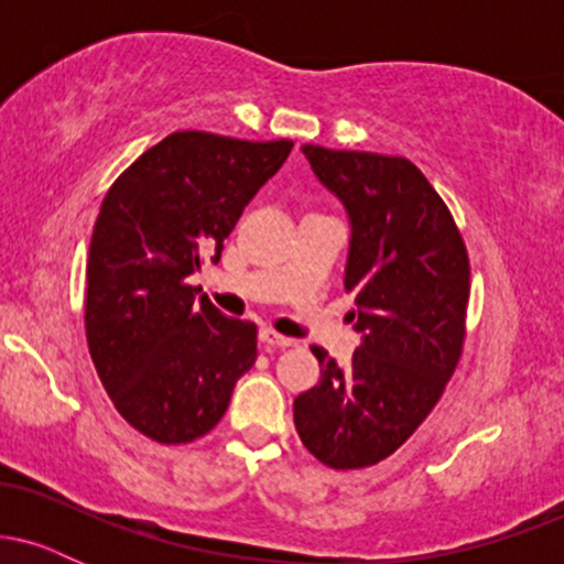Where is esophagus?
<instances>
[{"instance_id":"1","label":"esophagus","mask_w":564,"mask_h":564,"mask_svg":"<svg viewBox=\"0 0 564 564\" xmlns=\"http://www.w3.org/2000/svg\"><path fill=\"white\" fill-rule=\"evenodd\" d=\"M260 341L268 349H273V347H294L296 345V341L289 339V336L275 334L273 328H260Z\"/></svg>"}]
</instances>
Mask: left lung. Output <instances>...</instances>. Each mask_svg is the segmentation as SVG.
I'll return each instance as SVG.
<instances>
[{
	"instance_id": "obj_1",
	"label": "left lung",
	"mask_w": 564,
	"mask_h": 564,
	"mask_svg": "<svg viewBox=\"0 0 564 564\" xmlns=\"http://www.w3.org/2000/svg\"><path fill=\"white\" fill-rule=\"evenodd\" d=\"M302 153L347 209L345 289L364 339L347 366L313 347L321 381L294 400V424L321 464L364 469L416 432L456 371L469 257L445 200L408 159L321 145Z\"/></svg>"
}]
</instances>
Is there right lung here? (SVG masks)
<instances>
[{
	"label": "right lung",
	"mask_w": 564,
	"mask_h": 564,
	"mask_svg": "<svg viewBox=\"0 0 564 564\" xmlns=\"http://www.w3.org/2000/svg\"><path fill=\"white\" fill-rule=\"evenodd\" d=\"M291 148L174 132L102 198L87 260V345L116 411L156 443L215 430L254 366V323L219 313L187 278L219 262L243 206Z\"/></svg>",
	"instance_id": "1"
}]
</instances>
